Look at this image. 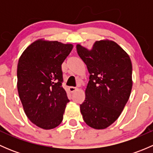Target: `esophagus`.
<instances>
[{"mask_svg":"<svg viewBox=\"0 0 153 153\" xmlns=\"http://www.w3.org/2000/svg\"><path fill=\"white\" fill-rule=\"evenodd\" d=\"M76 90H78L76 87H74V86H69V91L71 92V93H73L74 92H75Z\"/></svg>","mask_w":153,"mask_h":153,"instance_id":"obj_1","label":"esophagus"}]
</instances>
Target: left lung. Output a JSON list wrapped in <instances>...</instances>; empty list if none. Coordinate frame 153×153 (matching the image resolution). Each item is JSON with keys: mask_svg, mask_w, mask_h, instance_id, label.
<instances>
[{"mask_svg": "<svg viewBox=\"0 0 153 153\" xmlns=\"http://www.w3.org/2000/svg\"><path fill=\"white\" fill-rule=\"evenodd\" d=\"M76 49L89 73L85 100L80 105L83 119L93 129H105L118 119L130 96V58L117 43L107 39L95 41L91 49L81 44Z\"/></svg>", "mask_w": 153, "mask_h": 153, "instance_id": "1", "label": "left lung"}]
</instances>
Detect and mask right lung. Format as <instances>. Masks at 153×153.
I'll list each match as a JSON object with an SVG mask.
<instances>
[{
  "instance_id": "1",
  "label": "right lung",
  "mask_w": 153,
  "mask_h": 153,
  "mask_svg": "<svg viewBox=\"0 0 153 153\" xmlns=\"http://www.w3.org/2000/svg\"><path fill=\"white\" fill-rule=\"evenodd\" d=\"M73 45L38 39L23 52L18 61V95L32 123L44 129L61 124L69 102L62 87L61 64Z\"/></svg>"
}]
</instances>
